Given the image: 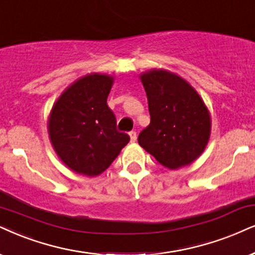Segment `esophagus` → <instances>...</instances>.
<instances>
[{"instance_id":"esophagus-1","label":"esophagus","mask_w":255,"mask_h":255,"mask_svg":"<svg viewBox=\"0 0 255 255\" xmlns=\"http://www.w3.org/2000/svg\"><path fill=\"white\" fill-rule=\"evenodd\" d=\"M129 136H130L131 142H135V141H136V131H134V130L129 131Z\"/></svg>"}]
</instances>
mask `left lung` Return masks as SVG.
Returning a JSON list of instances; mask_svg holds the SVG:
<instances>
[{
  "label": "left lung",
  "mask_w": 255,
  "mask_h": 255,
  "mask_svg": "<svg viewBox=\"0 0 255 255\" xmlns=\"http://www.w3.org/2000/svg\"><path fill=\"white\" fill-rule=\"evenodd\" d=\"M148 100L150 124L138 144L163 167L178 169L201 155L211 135V117L198 92L165 69L140 75Z\"/></svg>",
  "instance_id": "1"
}]
</instances>
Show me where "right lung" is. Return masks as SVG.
Wrapping results in <instances>:
<instances>
[{
	"label": "right lung",
	"instance_id": "add662e5",
	"mask_svg": "<svg viewBox=\"0 0 255 255\" xmlns=\"http://www.w3.org/2000/svg\"><path fill=\"white\" fill-rule=\"evenodd\" d=\"M114 77L93 73L70 85L51 108L48 119L50 142L61 161L77 174L105 172L129 142L117 129L107 105Z\"/></svg>",
	"mask_w": 255,
	"mask_h": 255
}]
</instances>
